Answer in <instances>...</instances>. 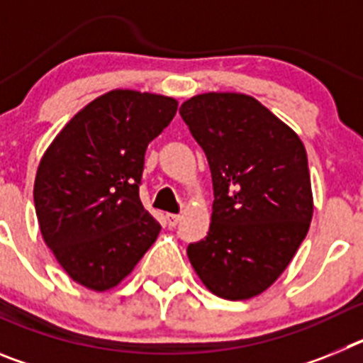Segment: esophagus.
Masks as SVG:
<instances>
[{"label":"esophagus","mask_w":363,"mask_h":363,"mask_svg":"<svg viewBox=\"0 0 363 363\" xmlns=\"http://www.w3.org/2000/svg\"><path fill=\"white\" fill-rule=\"evenodd\" d=\"M167 223H169V227H176L179 223V220H182V216L179 214H167Z\"/></svg>","instance_id":"esophagus-1"}]
</instances>
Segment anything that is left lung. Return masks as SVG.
Here are the masks:
<instances>
[{
  "instance_id": "1",
  "label": "left lung",
  "mask_w": 363,
  "mask_h": 363,
  "mask_svg": "<svg viewBox=\"0 0 363 363\" xmlns=\"http://www.w3.org/2000/svg\"><path fill=\"white\" fill-rule=\"evenodd\" d=\"M213 176V216L187 255L205 287L225 300L264 293L289 265L313 218L300 138L255 98L209 92L179 107Z\"/></svg>"
}]
</instances>
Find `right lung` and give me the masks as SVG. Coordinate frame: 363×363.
Returning a JSON list of instances; mask_svg holds the SVG:
<instances>
[{
  "label": "right lung",
  "mask_w": 363,
  "mask_h": 363,
  "mask_svg": "<svg viewBox=\"0 0 363 363\" xmlns=\"http://www.w3.org/2000/svg\"><path fill=\"white\" fill-rule=\"evenodd\" d=\"M178 101L112 91L79 111L38 167L34 205L45 243L70 278L92 291L120 284L158 238L140 200L147 145Z\"/></svg>",
  "instance_id": "1"
}]
</instances>
